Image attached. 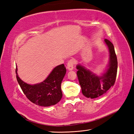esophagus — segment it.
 <instances>
[{
  "mask_svg": "<svg viewBox=\"0 0 134 134\" xmlns=\"http://www.w3.org/2000/svg\"><path fill=\"white\" fill-rule=\"evenodd\" d=\"M74 60L72 59H71L68 62L67 65V69L69 71H71L74 69Z\"/></svg>",
  "mask_w": 134,
  "mask_h": 134,
  "instance_id": "obj_1",
  "label": "esophagus"
}]
</instances>
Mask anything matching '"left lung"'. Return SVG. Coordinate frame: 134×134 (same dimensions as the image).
Here are the masks:
<instances>
[{"label": "left lung", "mask_w": 134, "mask_h": 134, "mask_svg": "<svg viewBox=\"0 0 134 134\" xmlns=\"http://www.w3.org/2000/svg\"><path fill=\"white\" fill-rule=\"evenodd\" d=\"M109 51V62L106 70L101 75H97L81 64L76 65L79 84L82 92L87 98H96L103 95L114 85L118 71V60L114 46L109 40H104Z\"/></svg>", "instance_id": "obj_1"}]
</instances>
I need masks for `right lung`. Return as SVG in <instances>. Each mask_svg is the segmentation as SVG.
<instances>
[{
  "instance_id": "1",
  "label": "right lung",
  "mask_w": 134,
  "mask_h": 134,
  "mask_svg": "<svg viewBox=\"0 0 134 134\" xmlns=\"http://www.w3.org/2000/svg\"><path fill=\"white\" fill-rule=\"evenodd\" d=\"M16 66L17 81L25 95L36 105L44 107L55 105L62 98L61 83L66 73L64 64L55 67L44 81L30 85L21 80L18 75Z\"/></svg>"
}]
</instances>
